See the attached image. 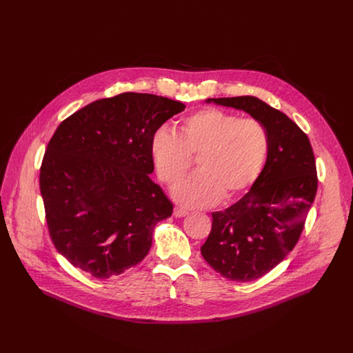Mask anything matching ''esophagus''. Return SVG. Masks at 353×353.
Here are the masks:
<instances>
[{
	"label": "esophagus",
	"instance_id": "obj_1",
	"mask_svg": "<svg viewBox=\"0 0 353 353\" xmlns=\"http://www.w3.org/2000/svg\"><path fill=\"white\" fill-rule=\"evenodd\" d=\"M173 215H174L176 218H183V216L188 215V212H187V210H184V209H181V208H174V210H173Z\"/></svg>",
	"mask_w": 353,
	"mask_h": 353
}]
</instances>
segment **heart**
I'll use <instances>...</instances> for the list:
<instances>
[{
	"instance_id": "b5f03b06",
	"label": "heart",
	"mask_w": 353,
	"mask_h": 353,
	"mask_svg": "<svg viewBox=\"0 0 353 353\" xmlns=\"http://www.w3.org/2000/svg\"><path fill=\"white\" fill-rule=\"evenodd\" d=\"M269 147L262 123L212 108L184 117L179 134L161 127L150 139L157 173L166 184L179 181L191 165L190 155H198L199 170L172 190L176 202L192 209L247 191L261 176Z\"/></svg>"
}]
</instances>
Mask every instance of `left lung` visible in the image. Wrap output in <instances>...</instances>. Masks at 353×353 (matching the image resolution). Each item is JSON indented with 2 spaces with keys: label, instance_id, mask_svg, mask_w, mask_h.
<instances>
[{
  "label": "left lung",
  "instance_id": "left-lung-1",
  "mask_svg": "<svg viewBox=\"0 0 353 353\" xmlns=\"http://www.w3.org/2000/svg\"><path fill=\"white\" fill-rule=\"evenodd\" d=\"M206 102L248 113L269 135L261 176L239 202L212 212V232L201 247L205 261L225 279L254 281L281 263L301 234L318 188L312 147L296 123L256 97Z\"/></svg>",
  "mask_w": 353,
  "mask_h": 353
}]
</instances>
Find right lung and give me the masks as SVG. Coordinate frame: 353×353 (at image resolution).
Listing matches in <instances>:
<instances>
[{
  "label": "right lung",
  "instance_id": "right-lung-1",
  "mask_svg": "<svg viewBox=\"0 0 353 353\" xmlns=\"http://www.w3.org/2000/svg\"><path fill=\"white\" fill-rule=\"evenodd\" d=\"M185 105L124 92L73 113L49 141L39 174L50 237L74 268L105 280L148 254L173 205L150 174L152 134Z\"/></svg>",
  "mask_w": 353,
  "mask_h": 353
}]
</instances>
